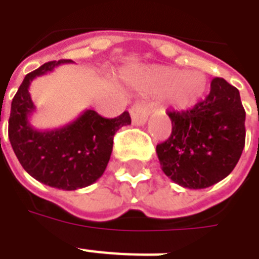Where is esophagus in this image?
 I'll return each instance as SVG.
<instances>
[{
    "mask_svg": "<svg viewBox=\"0 0 259 259\" xmlns=\"http://www.w3.org/2000/svg\"><path fill=\"white\" fill-rule=\"evenodd\" d=\"M150 110L145 103H136V105L130 109V115H132V122L133 125L141 126L148 121Z\"/></svg>",
    "mask_w": 259,
    "mask_h": 259,
    "instance_id": "obj_1",
    "label": "esophagus"
}]
</instances>
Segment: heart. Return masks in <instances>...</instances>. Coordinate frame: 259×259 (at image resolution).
Instances as JSON below:
<instances>
[{
	"instance_id": "1",
	"label": "heart",
	"mask_w": 259,
	"mask_h": 259,
	"mask_svg": "<svg viewBox=\"0 0 259 259\" xmlns=\"http://www.w3.org/2000/svg\"><path fill=\"white\" fill-rule=\"evenodd\" d=\"M145 87L164 93L165 101L177 110L191 109L207 90V79L199 71H187L168 66H154L148 70Z\"/></svg>"
}]
</instances>
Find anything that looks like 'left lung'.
Here are the masks:
<instances>
[{"instance_id": "obj_1", "label": "left lung", "mask_w": 259, "mask_h": 259, "mask_svg": "<svg viewBox=\"0 0 259 259\" xmlns=\"http://www.w3.org/2000/svg\"><path fill=\"white\" fill-rule=\"evenodd\" d=\"M168 115L172 133L156 152L170 180L184 188L201 189L233 172L246 137V113L237 87L223 78L212 79L204 101Z\"/></svg>"}]
</instances>
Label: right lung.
Here are the masks:
<instances>
[{
    "label": "right lung",
    "mask_w": 259,
    "mask_h": 259,
    "mask_svg": "<svg viewBox=\"0 0 259 259\" xmlns=\"http://www.w3.org/2000/svg\"><path fill=\"white\" fill-rule=\"evenodd\" d=\"M70 62H48L26 75L12 101L8 130L10 145L22 168L42 184L64 191L95 183L107 166L114 134L122 126L132 123L127 111L117 118H103L94 110H86L59 129H34L29 122L34 111L30 82Z\"/></svg>",
    "instance_id": "1"
}]
</instances>
